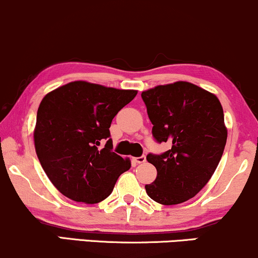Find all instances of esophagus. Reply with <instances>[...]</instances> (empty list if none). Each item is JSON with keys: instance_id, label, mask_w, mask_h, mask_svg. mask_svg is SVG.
I'll list each match as a JSON object with an SVG mask.
<instances>
[{"instance_id": "1", "label": "esophagus", "mask_w": 258, "mask_h": 258, "mask_svg": "<svg viewBox=\"0 0 258 258\" xmlns=\"http://www.w3.org/2000/svg\"><path fill=\"white\" fill-rule=\"evenodd\" d=\"M134 160L138 164H142V163L146 162V156H140V157H136V158H134Z\"/></svg>"}]
</instances>
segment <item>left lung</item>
Segmentation results:
<instances>
[{"label": "left lung", "instance_id": "obj_1", "mask_svg": "<svg viewBox=\"0 0 258 258\" xmlns=\"http://www.w3.org/2000/svg\"><path fill=\"white\" fill-rule=\"evenodd\" d=\"M141 98L153 124L158 144L170 150L148 153L157 178L146 184V193L159 204H180L201 190L219 165L227 141L222 106L214 94L188 83L158 86L142 92Z\"/></svg>", "mask_w": 258, "mask_h": 258}]
</instances>
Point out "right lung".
Wrapping results in <instances>:
<instances>
[{
  "label": "right lung",
  "instance_id": "obj_1",
  "mask_svg": "<svg viewBox=\"0 0 258 258\" xmlns=\"http://www.w3.org/2000/svg\"><path fill=\"white\" fill-rule=\"evenodd\" d=\"M136 94L77 81L44 96L37 111L35 148L60 193L87 204L111 195L119 175L130 169V162L112 151L110 126Z\"/></svg>",
  "mask_w": 258,
  "mask_h": 258
}]
</instances>
